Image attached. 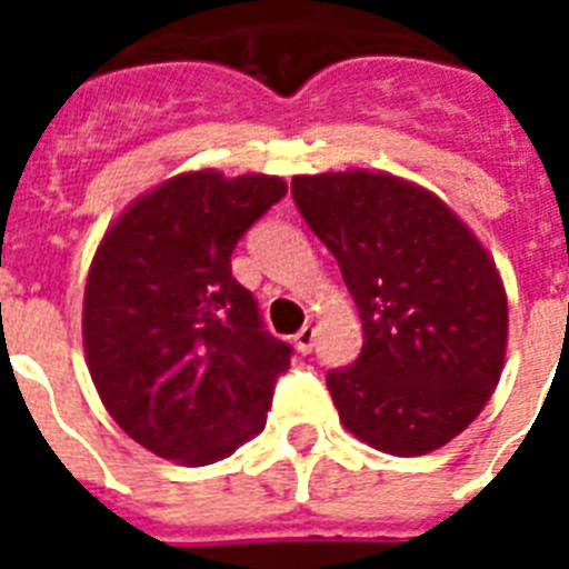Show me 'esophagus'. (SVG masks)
Masks as SVG:
<instances>
[{
  "label": "esophagus",
  "instance_id": "obj_1",
  "mask_svg": "<svg viewBox=\"0 0 569 569\" xmlns=\"http://www.w3.org/2000/svg\"><path fill=\"white\" fill-rule=\"evenodd\" d=\"M312 346H316V328H312V325H303V328L295 333V348H298L301 355H310Z\"/></svg>",
  "mask_w": 569,
  "mask_h": 569
}]
</instances>
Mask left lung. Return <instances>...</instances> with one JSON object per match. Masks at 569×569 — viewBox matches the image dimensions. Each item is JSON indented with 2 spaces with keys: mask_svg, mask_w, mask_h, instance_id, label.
<instances>
[{
  "mask_svg": "<svg viewBox=\"0 0 569 569\" xmlns=\"http://www.w3.org/2000/svg\"><path fill=\"white\" fill-rule=\"evenodd\" d=\"M292 194L363 321L357 363L328 372L346 431L396 458L455 440L505 369L508 295L493 257L446 200L396 173H301Z\"/></svg>",
  "mask_w": 569,
  "mask_h": 569,
  "instance_id": "8db88e82",
  "label": "left lung"
}]
</instances>
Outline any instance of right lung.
<instances>
[{
    "label": "right lung",
    "instance_id": "right-lung-1",
    "mask_svg": "<svg viewBox=\"0 0 569 569\" xmlns=\"http://www.w3.org/2000/svg\"><path fill=\"white\" fill-rule=\"evenodd\" d=\"M283 194L268 173H177L136 197L93 253L88 372L111 419L159 458L206 467L266 428L292 348L262 330L230 257Z\"/></svg>",
    "mask_w": 569,
    "mask_h": 569
}]
</instances>
